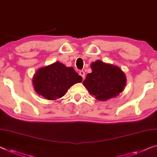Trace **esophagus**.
I'll return each mask as SVG.
<instances>
[{"label":"esophagus","mask_w":157,"mask_h":157,"mask_svg":"<svg viewBox=\"0 0 157 157\" xmlns=\"http://www.w3.org/2000/svg\"><path fill=\"white\" fill-rule=\"evenodd\" d=\"M79 75H80L83 79L85 78V72H84L83 71H79Z\"/></svg>","instance_id":"34e87169"}]
</instances>
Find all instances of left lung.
I'll use <instances>...</instances> for the list:
<instances>
[{
  "label": "left lung",
  "mask_w": 157,
  "mask_h": 157,
  "mask_svg": "<svg viewBox=\"0 0 157 157\" xmlns=\"http://www.w3.org/2000/svg\"><path fill=\"white\" fill-rule=\"evenodd\" d=\"M92 72L86 75L83 85L99 101L115 98L126 85V76L120 67L97 60L90 65Z\"/></svg>",
  "instance_id": "obj_1"
}]
</instances>
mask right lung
Returning <instances> with one entry per match:
<instances>
[{
    "label": "right lung",
    "instance_id": "1",
    "mask_svg": "<svg viewBox=\"0 0 157 157\" xmlns=\"http://www.w3.org/2000/svg\"><path fill=\"white\" fill-rule=\"evenodd\" d=\"M82 79L73 67L57 61L37 70L32 78V84L39 96L53 101L63 97L69 88L81 82Z\"/></svg>",
    "mask_w": 157,
    "mask_h": 157
}]
</instances>
